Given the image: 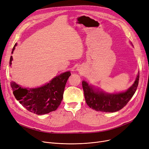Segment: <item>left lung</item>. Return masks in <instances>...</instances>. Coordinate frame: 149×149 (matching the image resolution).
Masks as SVG:
<instances>
[{
    "label": "left lung",
    "mask_w": 149,
    "mask_h": 149,
    "mask_svg": "<svg viewBox=\"0 0 149 149\" xmlns=\"http://www.w3.org/2000/svg\"><path fill=\"white\" fill-rule=\"evenodd\" d=\"M139 79V73L138 72L136 78L131 87L125 91L114 93H105L93 85H89L86 81H82V84L86 102L91 109L97 111H118L126 105L135 93Z\"/></svg>",
    "instance_id": "1"
}]
</instances>
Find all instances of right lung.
Here are the masks:
<instances>
[{
    "label": "right lung",
    "mask_w": 149,
    "mask_h": 149,
    "mask_svg": "<svg viewBox=\"0 0 149 149\" xmlns=\"http://www.w3.org/2000/svg\"><path fill=\"white\" fill-rule=\"evenodd\" d=\"M17 44L14 46L13 53ZM13 56H11L10 66L11 67ZM71 75L66 72L55 76L49 82L36 88H28L20 86L15 82H11L13 94L20 104L33 113L44 115L55 111L58 108L63 99V91L67 81Z\"/></svg>",
    "instance_id": "right-lung-1"
}]
</instances>
